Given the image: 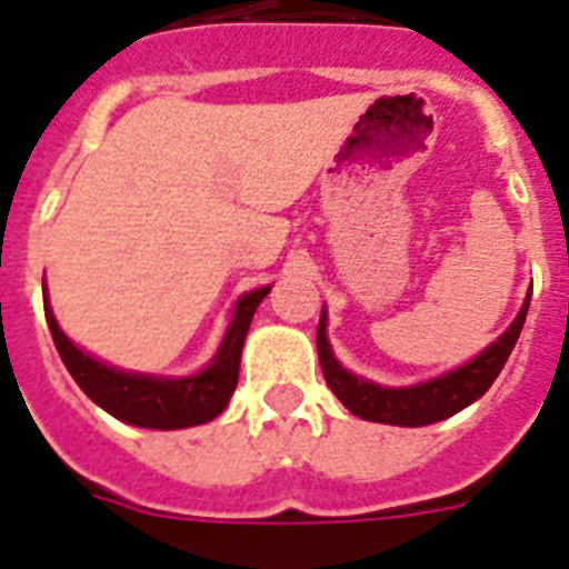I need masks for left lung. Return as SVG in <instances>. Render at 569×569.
Segmentation results:
<instances>
[{
    "mask_svg": "<svg viewBox=\"0 0 569 569\" xmlns=\"http://www.w3.org/2000/svg\"><path fill=\"white\" fill-rule=\"evenodd\" d=\"M530 309V298L521 306L518 318L512 326L492 346H487L478 358L458 367L456 372L441 375V378L418 383V387L407 389H387L369 380L355 378L352 372H346L335 360L329 340H326V312L318 323V358L323 378L329 383L338 401L346 409L363 421L375 423H392V427H427V423H438L449 415L461 412L472 401H478L487 389L492 387V380L503 369L507 358H510L512 346H516L518 335H521L523 318Z\"/></svg>",
    "mask_w": 569,
    "mask_h": 569,
    "instance_id": "left-lung-1",
    "label": "left lung"
}]
</instances>
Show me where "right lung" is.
I'll return each mask as SVG.
<instances>
[{
	"instance_id": "add662e5",
	"label": "right lung",
	"mask_w": 569,
	"mask_h": 569,
	"mask_svg": "<svg viewBox=\"0 0 569 569\" xmlns=\"http://www.w3.org/2000/svg\"><path fill=\"white\" fill-rule=\"evenodd\" d=\"M269 295V286L254 289L237 300V312L226 332L220 352L214 355L209 369L191 378H151V375H131L111 369L100 360H93L82 349L66 338L53 318L46 298V318L57 352L68 367L79 389L91 398L97 407L126 423L146 429H182L197 423L214 421L217 415L229 407L234 395L237 375H240V352L254 318V309Z\"/></svg>"
}]
</instances>
